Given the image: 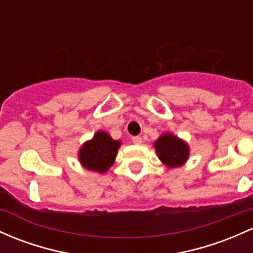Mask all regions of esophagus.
<instances>
[{
    "label": "esophagus",
    "mask_w": 253,
    "mask_h": 253,
    "mask_svg": "<svg viewBox=\"0 0 253 253\" xmlns=\"http://www.w3.org/2000/svg\"><path fill=\"white\" fill-rule=\"evenodd\" d=\"M132 141L134 144H137V145H140V144L143 143V139H141V137H139V135H137V137L132 138Z\"/></svg>",
    "instance_id": "obj_1"
}]
</instances>
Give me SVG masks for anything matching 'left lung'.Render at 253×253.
<instances>
[{"mask_svg":"<svg viewBox=\"0 0 253 253\" xmlns=\"http://www.w3.org/2000/svg\"><path fill=\"white\" fill-rule=\"evenodd\" d=\"M157 156L169 168L180 167L190 156V148L180 138L171 133H165L154 144Z\"/></svg>","mask_w":253,"mask_h":253,"instance_id":"left-lung-1","label":"left lung"}]
</instances>
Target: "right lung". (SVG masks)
Here are the masks:
<instances>
[{
	"label": "right lung",
	"mask_w": 253,
	"mask_h": 253,
	"mask_svg": "<svg viewBox=\"0 0 253 253\" xmlns=\"http://www.w3.org/2000/svg\"><path fill=\"white\" fill-rule=\"evenodd\" d=\"M120 145V141L114 140L107 132L98 131L80 148L78 157L83 167L102 174L114 165Z\"/></svg>",
	"instance_id": "obj_1"
}]
</instances>
